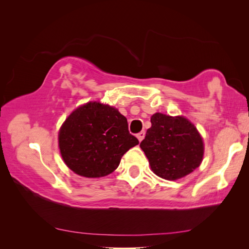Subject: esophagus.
I'll return each instance as SVG.
<instances>
[{"label": "esophagus", "mask_w": 249, "mask_h": 249, "mask_svg": "<svg viewBox=\"0 0 249 249\" xmlns=\"http://www.w3.org/2000/svg\"><path fill=\"white\" fill-rule=\"evenodd\" d=\"M145 137V132L144 131H142V132H140V133H138L137 134V138H138V140L141 142L142 140H143V138Z\"/></svg>", "instance_id": "34e87169"}]
</instances>
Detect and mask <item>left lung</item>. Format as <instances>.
<instances>
[{"mask_svg":"<svg viewBox=\"0 0 249 249\" xmlns=\"http://www.w3.org/2000/svg\"><path fill=\"white\" fill-rule=\"evenodd\" d=\"M140 147L158 177L175 180L196 169L203 157V142L192 123L183 116L155 113Z\"/></svg>","mask_w":249,"mask_h":249,"instance_id":"8db88e82","label":"left lung"}]
</instances>
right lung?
<instances>
[{"instance_id":"obj_1","label":"right lung","mask_w":249,"mask_h":249,"mask_svg":"<svg viewBox=\"0 0 249 249\" xmlns=\"http://www.w3.org/2000/svg\"><path fill=\"white\" fill-rule=\"evenodd\" d=\"M62 159L74 173L101 178L114 171L122 157L139 141L126 118L109 105L89 102L66 118L59 131Z\"/></svg>"}]
</instances>
